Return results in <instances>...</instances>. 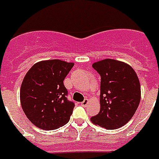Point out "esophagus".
Wrapping results in <instances>:
<instances>
[{
    "label": "esophagus",
    "mask_w": 159,
    "mask_h": 159,
    "mask_svg": "<svg viewBox=\"0 0 159 159\" xmlns=\"http://www.w3.org/2000/svg\"><path fill=\"white\" fill-rule=\"evenodd\" d=\"M88 104H89V99L88 98H86V99H84V100L81 103V105L83 107H87L88 106Z\"/></svg>",
    "instance_id": "esophagus-1"
}]
</instances>
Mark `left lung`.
<instances>
[{
    "instance_id": "8db88e82",
    "label": "left lung",
    "mask_w": 159,
    "mask_h": 159,
    "mask_svg": "<svg viewBox=\"0 0 159 159\" xmlns=\"http://www.w3.org/2000/svg\"><path fill=\"white\" fill-rule=\"evenodd\" d=\"M93 67L101 76L100 110L91 121L108 130L121 127L139 106L141 85L137 75L130 66L113 59L95 62Z\"/></svg>"
}]
</instances>
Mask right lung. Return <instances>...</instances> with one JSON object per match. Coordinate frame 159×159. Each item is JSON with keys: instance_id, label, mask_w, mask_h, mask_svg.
<instances>
[{"instance_id": "add662e5", "label": "right lung", "mask_w": 159, "mask_h": 159, "mask_svg": "<svg viewBox=\"0 0 159 159\" xmlns=\"http://www.w3.org/2000/svg\"><path fill=\"white\" fill-rule=\"evenodd\" d=\"M74 63L49 60L34 64L23 78L21 105L33 124L43 130H56L69 121L75 103L68 100L63 81Z\"/></svg>"}]
</instances>
